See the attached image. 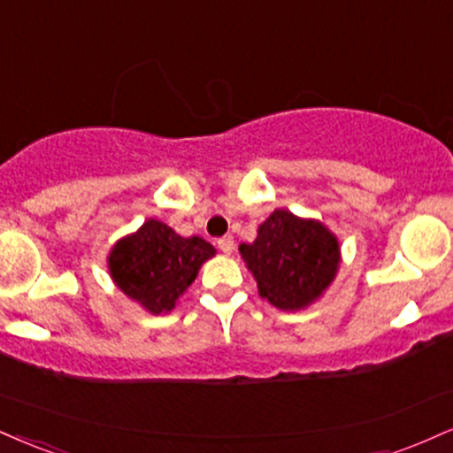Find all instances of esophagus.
<instances>
[{
    "instance_id": "obj_1",
    "label": "esophagus",
    "mask_w": 453,
    "mask_h": 453,
    "mask_svg": "<svg viewBox=\"0 0 453 453\" xmlns=\"http://www.w3.org/2000/svg\"><path fill=\"white\" fill-rule=\"evenodd\" d=\"M217 247H219L221 253L230 255L232 250H234V238H232V236H223V238H219V241H217Z\"/></svg>"
}]
</instances>
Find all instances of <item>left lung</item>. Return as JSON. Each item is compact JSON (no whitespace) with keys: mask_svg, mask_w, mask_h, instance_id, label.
<instances>
[{"mask_svg":"<svg viewBox=\"0 0 453 453\" xmlns=\"http://www.w3.org/2000/svg\"><path fill=\"white\" fill-rule=\"evenodd\" d=\"M241 255L257 280L259 296L280 310H302L334 280L340 244L323 223L276 209L259 226L257 238L241 244Z\"/></svg>","mask_w":453,"mask_h":453,"instance_id":"obj_1","label":"left lung"}]
</instances>
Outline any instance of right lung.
I'll list each match as a JSON object with an SVG mask.
<instances>
[{
	"label": "right lung",
	"instance_id": "right-lung-1",
	"mask_svg": "<svg viewBox=\"0 0 453 453\" xmlns=\"http://www.w3.org/2000/svg\"><path fill=\"white\" fill-rule=\"evenodd\" d=\"M212 255L215 249L203 238H183L162 221L150 219L113 247L109 272L128 297L151 314H160L171 312Z\"/></svg>",
	"mask_w": 453,
	"mask_h": 453
}]
</instances>
